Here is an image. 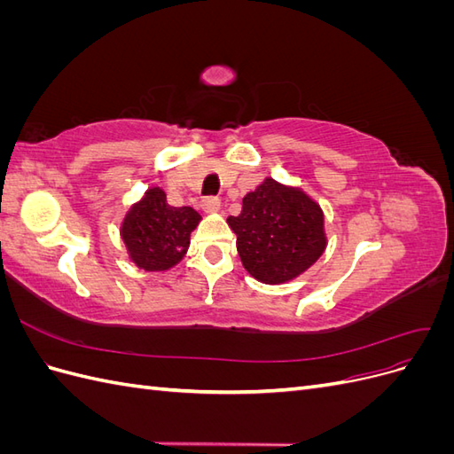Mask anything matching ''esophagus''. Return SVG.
<instances>
[{
    "instance_id": "34e87169",
    "label": "esophagus",
    "mask_w": 454,
    "mask_h": 454,
    "mask_svg": "<svg viewBox=\"0 0 454 454\" xmlns=\"http://www.w3.org/2000/svg\"><path fill=\"white\" fill-rule=\"evenodd\" d=\"M219 206H222V200H219L217 197H204V199H202V208H204V212L214 214V212L219 210Z\"/></svg>"
}]
</instances>
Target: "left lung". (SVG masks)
I'll use <instances>...</instances> for the list:
<instances>
[{"label":"left lung","instance_id":"8db88e82","mask_svg":"<svg viewBox=\"0 0 454 454\" xmlns=\"http://www.w3.org/2000/svg\"><path fill=\"white\" fill-rule=\"evenodd\" d=\"M244 269L263 284H284L314 265L325 250L324 212L299 187L272 177L242 199V212L229 215Z\"/></svg>","mask_w":454,"mask_h":454}]
</instances>
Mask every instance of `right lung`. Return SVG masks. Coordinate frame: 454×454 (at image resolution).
<instances>
[{"label": "right lung", "mask_w": 454, "mask_h": 454, "mask_svg": "<svg viewBox=\"0 0 454 454\" xmlns=\"http://www.w3.org/2000/svg\"><path fill=\"white\" fill-rule=\"evenodd\" d=\"M200 219L191 206L176 208L160 187H149L122 219L121 237L136 267L149 272L168 270L187 254L191 232Z\"/></svg>", "instance_id": "right-lung-1"}]
</instances>
